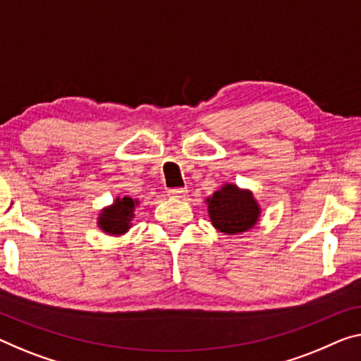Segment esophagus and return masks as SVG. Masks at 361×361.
<instances>
[{
	"mask_svg": "<svg viewBox=\"0 0 361 361\" xmlns=\"http://www.w3.org/2000/svg\"><path fill=\"white\" fill-rule=\"evenodd\" d=\"M187 187H177V188H169L168 195L173 198H184L187 195Z\"/></svg>",
	"mask_w": 361,
	"mask_h": 361,
	"instance_id": "obj_1",
	"label": "esophagus"
}]
</instances>
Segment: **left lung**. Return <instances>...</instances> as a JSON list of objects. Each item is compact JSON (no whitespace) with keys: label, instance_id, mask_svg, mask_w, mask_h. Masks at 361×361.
I'll return each instance as SVG.
<instances>
[{"label":"left lung","instance_id":"8db88e82","mask_svg":"<svg viewBox=\"0 0 361 361\" xmlns=\"http://www.w3.org/2000/svg\"><path fill=\"white\" fill-rule=\"evenodd\" d=\"M213 226L219 232L234 235L257 224L259 207L252 192L240 190L237 185L226 184L207 200Z\"/></svg>","mask_w":361,"mask_h":361}]
</instances>
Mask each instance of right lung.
Returning <instances> with one entry per match:
<instances>
[{
	"label": "right lung",
	"instance_id": "obj_1",
	"mask_svg": "<svg viewBox=\"0 0 361 361\" xmlns=\"http://www.w3.org/2000/svg\"><path fill=\"white\" fill-rule=\"evenodd\" d=\"M137 200H132L130 197L116 198L114 204L104 208L99 213L98 226L109 235H121L127 232L130 227V221L134 218Z\"/></svg>",
	"mask_w": 361,
	"mask_h": 361
}]
</instances>
